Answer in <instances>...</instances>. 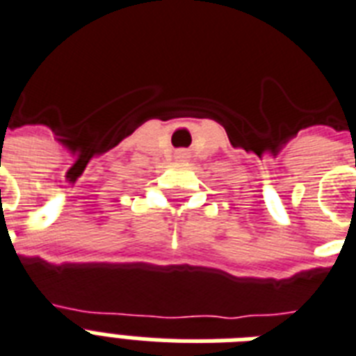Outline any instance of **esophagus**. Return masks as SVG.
I'll list each match as a JSON object with an SVG mask.
<instances>
[{
  "instance_id": "1",
  "label": "esophagus",
  "mask_w": 356,
  "mask_h": 356,
  "mask_svg": "<svg viewBox=\"0 0 356 356\" xmlns=\"http://www.w3.org/2000/svg\"><path fill=\"white\" fill-rule=\"evenodd\" d=\"M175 159H177V161H181V163H184V161H188V159H190V153L184 152V149H181V152L175 153Z\"/></svg>"
}]
</instances>
